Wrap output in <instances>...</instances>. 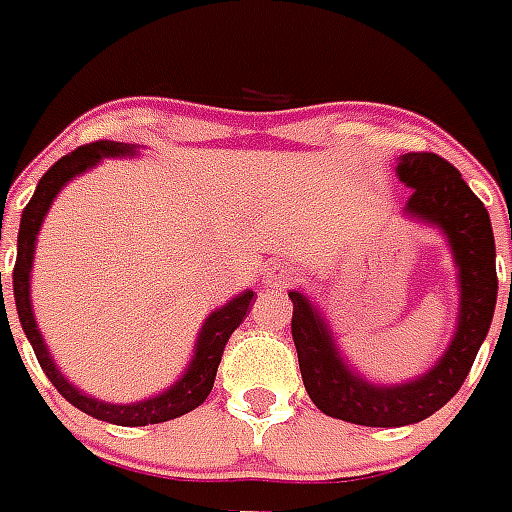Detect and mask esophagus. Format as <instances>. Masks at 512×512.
Listing matches in <instances>:
<instances>
[{"label": "esophagus", "instance_id": "obj_1", "mask_svg": "<svg viewBox=\"0 0 512 512\" xmlns=\"http://www.w3.org/2000/svg\"><path fill=\"white\" fill-rule=\"evenodd\" d=\"M292 268H289L287 263H273L268 265V271H265L263 281H265V287H271V289H287L289 287V281H292Z\"/></svg>", "mask_w": 512, "mask_h": 512}]
</instances>
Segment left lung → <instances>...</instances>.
Wrapping results in <instances>:
<instances>
[{"label":"left lung","instance_id":"1","mask_svg":"<svg viewBox=\"0 0 512 512\" xmlns=\"http://www.w3.org/2000/svg\"><path fill=\"white\" fill-rule=\"evenodd\" d=\"M396 175L412 188L404 215L444 233L457 268V327L436 364L414 380L372 382L342 356L319 305L305 292H289L292 340L308 396L327 417L366 428H401L436 414L462 388L497 305V249L484 201L436 154L398 156Z\"/></svg>","mask_w":512,"mask_h":512}]
</instances>
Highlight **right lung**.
<instances>
[{
	"label": "right lung",
	"instance_id": "add662e5",
	"mask_svg": "<svg viewBox=\"0 0 512 512\" xmlns=\"http://www.w3.org/2000/svg\"><path fill=\"white\" fill-rule=\"evenodd\" d=\"M138 154L140 148L135 143L98 140V143H90V146L76 148V151H71V154L52 164L50 170L42 175L34 196H31V201L23 209V215H20L18 260H15V271H12V295H15L20 327L26 332L44 374L50 377V382L58 388L60 396L66 398L68 404H74L79 412L90 414L95 420L111 422V425H124V428H140V425H156V422L175 420L180 414H188L191 409L204 404L209 393H212V385H215V374L217 366H220L225 342L233 335V329L244 321L249 305L255 300V292L247 289V292H241V295H236L225 305H220L217 311L209 313L204 324H201L196 345H193V356L188 366H185V372L172 382L170 388L156 393V396L135 401V404H111V401H100V398L90 396V393H82V390L74 388L63 377L58 364L52 361V353L47 348V342H44L42 332H39L34 305H31V271H34L36 239H39V231H42V223L47 212H50L52 201L58 199V193L63 191V185L71 183L74 177L84 175V172H90L92 167H98L103 159H127V156Z\"/></svg>",
	"mask_w": 512,
	"mask_h": 512
}]
</instances>
